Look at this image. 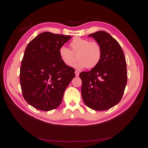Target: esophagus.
Wrapping results in <instances>:
<instances>
[{
    "instance_id": "34e87169",
    "label": "esophagus",
    "mask_w": 148,
    "mask_h": 148,
    "mask_svg": "<svg viewBox=\"0 0 148 148\" xmlns=\"http://www.w3.org/2000/svg\"><path fill=\"white\" fill-rule=\"evenodd\" d=\"M75 75H76V77L79 76V72H78V71H75Z\"/></svg>"
}]
</instances>
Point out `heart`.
Segmentation results:
<instances>
[{
    "label": "heart",
    "mask_w": 148,
    "mask_h": 148,
    "mask_svg": "<svg viewBox=\"0 0 148 148\" xmlns=\"http://www.w3.org/2000/svg\"><path fill=\"white\" fill-rule=\"evenodd\" d=\"M70 46L71 51L64 46L59 49L61 60L67 66L70 67L77 60V56L78 62L74 65V67L77 70L85 68H94L100 63L103 51L97 42L75 37L70 42Z\"/></svg>",
    "instance_id": "obj_1"
}]
</instances>
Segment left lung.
<instances>
[{
    "label": "left lung",
    "instance_id": "1",
    "mask_svg": "<svg viewBox=\"0 0 148 148\" xmlns=\"http://www.w3.org/2000/svg\"><path fill=\"white\" fill-rule=\"evenodd\" d=\"M102 47V58L96 67L83 71L81 93L84 103L96 111L115 106L122 98L127 82L125 57L119 43L104 31L88 35Z\"/></svg>",
    "mask_w": 148,
    "mask_h": 148
}]
</instances>
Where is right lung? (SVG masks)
Returning <instances> with one entry per match:
<instances>
[{
  "instance_id": "obj_1",
  "label": "right lung",
  "mask_w": 148,
  "mask_h": 148,
  "mask_svg": "<svg viewBox=\"0 0 148 148\" xmlns=\"http://www.w3.org/2000/svg\"><path fill=\"white\" fill-rule=\"evenodd\" d=\"M71 38L45 32L26 47L19 80L24 99L36 109L47 111L57 108L75 77L74 69L65 65L59 56V49Z\"/></svg>"
}]
</instances>
